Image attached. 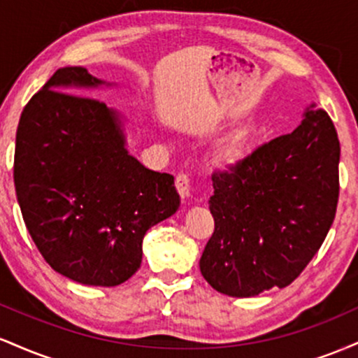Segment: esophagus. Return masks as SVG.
Wrapping results in <instances>:
<instances>
[{
  "label": "esophagus",
  "mask_w": 358,
  "mask_h": 358,
  "mask_svg": "<svg viewBox=\"0 0 358 358\" xmlns=\"http://www.w3.org/2000/svg\"><path fill=\"white\" fill-rule=\"evenodd\" d=\"M175 187L180 195H182V199H188V196H190V178H188V175L185 173L176 175Z\"/></svg>",
  "instance_id": "esophagus-1"
}]
</instances>
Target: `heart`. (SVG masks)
<instances>
[{"instance_id":"1","label":"heart","mask_w":358,"mask_h":358,"mask_svg":"<svg viewBox=\"0 0 358 358\" xmlns=\"http://www.w3.org/2000/svg\"><path fill=\"white\" fill-rule=\"evenodd\" d=\"M252 141V127H239V129H236L229 136L217 143L210 153L212 165L220 168V170H234L248 158Z\"/></svg>"}]
</instances>
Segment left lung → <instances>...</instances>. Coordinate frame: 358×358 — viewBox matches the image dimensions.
Wrapping results in <instances>:
<instances>
[{"instance_id": "8db88e82", "label": "left lung", "mask_w": 358, "mask_h": 358, "mask_svg": "<svg viewBox=\"0 0 358 358\" xmlns=\"http://www.w3.org/2000/svg\"><path fill=\"white\" fill-rule=\"evenodd\" d=\"M340 143L315 104L291 134L212 175L215 231L200 257L205 281L234 298L286 287L322 248L338 203Z\"/></svg>"}]
</instances>
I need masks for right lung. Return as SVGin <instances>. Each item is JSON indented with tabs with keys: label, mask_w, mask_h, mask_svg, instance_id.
Instances as JSON below:
<instances>
[{
	"label": "right lung",
	"mask_w": 358,
	"mask_h": 358,
	"mask_svg": "<svg viewBox=\"0 0 358 358\" xmlns=\"http://www.w3.org/2000/svg\"><path fill=\"white\" fill-rule=\"evenodd\" d=\"M102 84L84 67L53 73L20 117L13 178L24 225L52 269L109 287L139 269L143 237L178 210L180 195L173 176L127 153L117 110L68 94Z\"/></svg>",
	"instance_id": "obj_1"
}]
</instances>
